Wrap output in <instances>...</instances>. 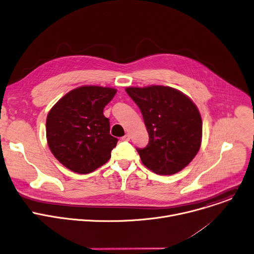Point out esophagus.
I'll use <instances>...</instances> for the list:
<instances>
[{
	"label": "esophagus",
	"instance_id": "esophagus-1",
	"mask_svg": "<svg viewBox=\"0 0 254 254\" xmlns=\"http://www.w3.org/2000/svg\"><path fill=\"white\" fill-rule=\"evenodd\" d=\"M122 140H123V141H129V140H130V135L129 134H125L122 137Z\"/></svg>",
	"mask_w": 254,
	"mask_h": 254
}]
</instances>
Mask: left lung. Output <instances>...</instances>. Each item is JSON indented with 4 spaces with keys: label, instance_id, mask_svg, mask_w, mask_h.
I'll use <instances>...</instances> for the list:
<instances>
[{
    "label": "left lung",
    "instance_id": "1",
    "mask_svg": "<svg viewBox=\"0 0 254 254\" xmlns=\"http://www.w3.org/2000/svg\"><path fill=\"white\" fill-rule=\"evenodd\" d=\"M126 92L141 111L149 135L147 146L137 148L142 163L161 176L181 172L201 147L202 118L198 108L171 87H129Z\"/></svg>",
    "mask_w": 254,
    "mask_h": 254
}]
</instances>
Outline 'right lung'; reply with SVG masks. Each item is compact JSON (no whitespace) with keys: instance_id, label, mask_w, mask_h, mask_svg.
<instances>
[{"instance_id":"right-lung-1","label":"right lung","mask_w":254,"mask_h":254,"mask_svg":"<svg viewBox=\"0 0 254 254\" xmlns=\"http://www.w3.org/2000/svg\"><path fill=\"white\" fill-rule=\"evenodd\" d=\"M113 88L84 86L64 95L46 119L48 146L68 170L86 175L105 164L118 139L110 134L104 108L114 98Z\"/></svg>"}]
</instances>
